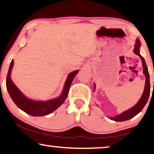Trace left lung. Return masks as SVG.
<instances>
[{
  "label": "left lung",
  "instance_id": "1",
  "mask_svg": "<svg viewBox=\"0 0 154 154\" xmlns=\"http://www.w3.org/2000/svg\"><path fill=\"white\" fill-rule=\"evenodd\" d=\"M141 46V42L140 41L137 39L136 40V43L135 45V48H134V53L137 56H139L142 59V67H143V73L145 75L146 77V82H145V86L144 92H143L142 96L140 98V100L138 103L136 104L135 106L131 107V109L126 110V111L123 112L119 115H116L114 117H109L111 120L115 121H125L128 119H131V118L134 117V116L139 114L140 112L142 111L143 108L146 105L147 101H148L149 95H150V81H149V74L148 71V68H147L146 62H145L144 58L140 55V47ZM96 88V85H94V89Z\"/></svg>",
  "mask_w": 154,
  "mask_h": 154
}]
</instances>
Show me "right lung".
I'll use <instances>...</instances> for the list:
<instances>
[{
    "mask_svg": "<svg viewBox=\"0 0 154 154\" xmlns=\"http://www.w3.org/2000/svg\"><path fill=\"white\" fill-rule=\"evenodd\" d=\"M13 65H14V60L12 59L6 78L7 90L9 93L10 96L11 97L13 102L16 104L17 107L26 113L33 116H46L55 111L58 107H60L66 100L72 80L79 72L78 70H75L68 75L65 82L63 89L59 97L47 101H39L26 98L13 83L10 77Z\"/></svg>",
    "mask_w": 154,
    "mask_h": 154,
    "instance_id": "add662e5",
    "label": "right lung"
}]
</instances>
